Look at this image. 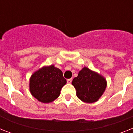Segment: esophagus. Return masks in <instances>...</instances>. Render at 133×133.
I'll use <instances>...</instances> for the list:
<instances>
[{
	"mask_svg": "<svg viewBox=\"0 0 133 133\" xmlns=\"http://www.w3.org/2000/svg\"><path fill=\"white\" fill-rule=\"evenodd\" d=\"M71 83H72V78H69V79H67V83L70 84Z\"/></svg>",
	"mask_w": 133,
	"mask_h": 133,
	"instance_id": "obj_1",
	"label": "esophagus"
}]
</instances>
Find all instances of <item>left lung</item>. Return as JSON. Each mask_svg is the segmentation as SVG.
I'll return each mask as SVG.
<instances>
[{
    "instance_id": "8db88e82",
    "label": "left lung",
    "mask_w": 133,
    "mask_h": 133,
    "mask_svg": "<svg viewBox=\"0 0 133 133\" xmlns=\"http://www.w3.org/2000/svg\"><path fill=\"white\" fill-rule=\"evenodd\" d=\"M72 84L77 90V96L81 101L92 103L98 101L107 88L106 78L101 75L84 66L80 70Z\"/></svg>"
}]
</instances>
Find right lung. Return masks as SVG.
Returning <instances> with one entry per match:
<instances>
[{
    "mask_svg": "<svg viewBox=\"0 0 133 133\" xmlns=\"http://www.w3.org/2000/svg\"><path fill=\"white\" fill-rule=\"evenodd\" d=\"M66 84L63 72L54 65L44 66L30 78L29 90L38 101L49 103L59 97L61 90Z\"/></svg>",
    "mask_w": 133,
    "mask_h": 133,
    "instance_id": "1",
    "label": "right lung"
}]
</instances>
